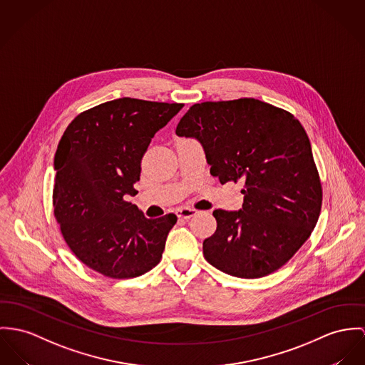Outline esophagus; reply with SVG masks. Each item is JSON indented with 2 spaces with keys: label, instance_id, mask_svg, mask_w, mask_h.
Instances as JSON below:
<instances>
[{
  "label": "esophagus",
  "instance_id": "obj_1",
  "mask_svg": "<svg viewBox=\"0 0 365 365\" xmlns=\"http://www.w3.org/2000/svg\"><path fill=\"white\" fill-rule=\"evenodd\" d=\"M196 214V208H190V207H180V208L176 210V215L179 218H183V220H189V218H192Z\"/></svg>",
  "mask_w": 365,
  "mask_h": 365
}]
</instances>
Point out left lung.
I'll return each mask as SVG.
<instances>
[{"mask_svg": "<svg viewBox=\"0 0 365 365\" xmlns=\"http://www.w3.org/2000/svg\"><path fill=\"white\" fill-rule=\"evenodd\" d=\"M196 138L220 183L242 180L240 211L215 210L205 259L227 275L255 279L283 267L319 218L322 185L309 136L294 115L255 98L195 104L176 126Z\"/></svg>", "mask_w": 365, "mask_h": 365, "instance_id": "1", "label": "left lung"}]
</instances>
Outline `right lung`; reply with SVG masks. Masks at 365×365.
Returning <instances> with one entry per match:
<instances>
[{
	"mask_svg": "<svg viewBox=\"0 0 365 365\" xmlns=\"http://www.w3.org/2000/svg\"><path fill=\"white\" fill-rule=\"evenodd\" d=\"M183 104L123 97L79 113L56 147L54 215L78 259L113 279H130L163 258L175 214L148 220L135 196L141 158Z\"/></svg>",
	"mask_w": 365,
	"mask_h": 365,
	"instance_id": "right-lung-1",
	"label": "right lung"
}]
</instances>
